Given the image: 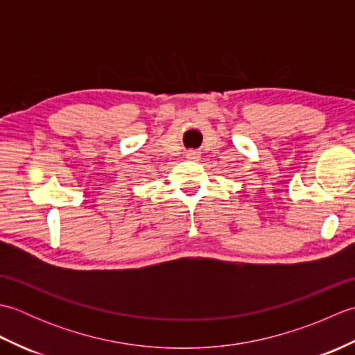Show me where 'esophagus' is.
Segmentation results:
<instances>
[{
	"label": "esophagus",
	"instance_id": "1",
	"mask_svg": "<svg viewBox=\"0 0 355 355\" xmlns=\"http://www.w3.org/2000/svg\"><path fill=\"white\" fill-rule=\"evenodd\" d=\"M186 158H187V160L197 162L198 158H200V153H198V150H187V153H186Z\"/></svg>",
	"mask_w": 355,
	"mask_h": 355
}]
</instances>
